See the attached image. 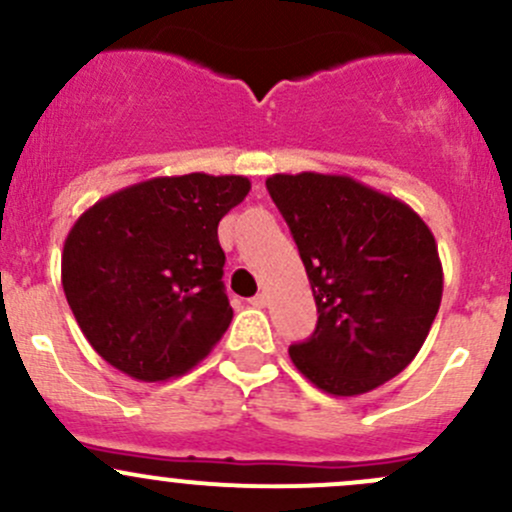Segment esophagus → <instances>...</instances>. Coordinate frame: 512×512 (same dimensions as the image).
Returning a JSON list of instances; mask_svg holds the SVG:
<instances>
[{"label":"esophagus","instance_id":"34e87169","mask_svg":"<svg viewBox=\"0 0 512 512\" xmlns=\"http://www.w3.org/2000/svg\"><path fill=\"white\" fill-rule=\"evenodd\" d=\"M267 301H270V297H267L265 292H260V294H257V297L250 299V304L257 306V309H262V306H267Z\"/></svg>","mask_w":512,"mask_h":512}]
</instances>
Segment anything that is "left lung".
<instances>
[{
  "label": "left lung",
  "instance_id": "1",
  "mask_svg": "<svg viewBox=\"0 0 512 512\" xmlns=\"http://www.w3.org/2000/svg\"><path fill=\"white\" fill-rule=\"evenodd\" d=\"M287 220L316 299V331L289 346L309 383L333 397L375 390L412 363L434 324L444 272L429 225L400 198L343 174L265 181Z\"/></svg>",
  "mask_w": 512,
  "mask_h": 512
}]
</instances>
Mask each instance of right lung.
<instances>
[{"label": "right lung", "instance_id": "right-lung-1", "mask_svg": "<svg viewBox=\"0 0 512 512\" xmlns=\"http://www.w3.org/2000/svg\"><path fill=\"white\" fill-rule=\"evenodd\" d=\"M245 176H157L100 198L63 242L61 282L80 331L142 383L184 375L233 321L218 223Z\"/></svg>", "mask_w": 512, "mask_h": 512}]
</instances>
